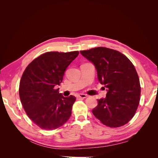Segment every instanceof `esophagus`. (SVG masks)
<instances>
[{
	"instance_id": "obj_1",
	"label": "esophagus",
	"mask_w": 158,
	"mask_h": 158,
	"mask_svg": "<svg viewBox=\"0 0 158 158\" xmlns=\"http://www.w3.org/2000/svg\"><path fill=\"white\" fill-rule=\"evenodd\" d=\"M87 97H88V95L86 94H80L77 95V98L84 99V98H86Z\"/></svg>"
}]
</instances>
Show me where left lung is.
<instances>
[{"instance_id":"8db88e82","label":"left lung","mask_w":158,"mask_h":158,"mask_svg":"<svg viewBox=\"0 0 158 158\" xmlns=\"http://www.w3.org/2000/svg\"><path fill=\"white\" fill-rule=\"evenodd\" d=\"M80 52L94 64L98 80L107 91L106 98L98 99L94 115L109 127L125 125L135 115L140 99V80L135 66L121 52L107 47Z\"/></svg>"}]
</instances>
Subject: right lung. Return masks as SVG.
<instances>
[{"label": "right lung", "instance_id": "obj_1", "mask_svg": "<svg viewBox=\"0 0 158 158\" xmlns=\"http://www.w3.org/2000/svg\"><path fill=\"white\" fill-rule=\"evenodd\" d=\"M78 51L47 52L35 59L25 69L20 80L19 95L27 115L45 130L63 126L72 113L73 95L64 97L59 85L64 72Z\"/></svg>", "mask_w": 158, "mask_h": 158}]
</instances>
